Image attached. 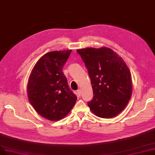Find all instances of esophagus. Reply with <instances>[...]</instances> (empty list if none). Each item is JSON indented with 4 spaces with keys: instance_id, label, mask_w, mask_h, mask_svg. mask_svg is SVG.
<instances>
[{
    "instance_id": "34e87169",
    "label": "esophagus",
    "mask_w": 155,
    "mask_h": 155,
    "mask_svg": "<svg viewBox=\"0 0 155 155\" xmlns=\"http://www.w3.org/2000/svg\"><path fill=\"white\" fill-rule=\"evenodd\" d=\"M77 93H78V95L79 96H81V90H78L77 91Z\"/></svg>"
}]
</instances>
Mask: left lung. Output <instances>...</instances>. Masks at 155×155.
I'll use <instances>...</instances> for the list:
<instances>
[{
    "label": "left lung",
    "mask_w": 155,
    "mask_h": 155,
    "mask_svg": "<svg viewBox=\"0 0 155 155\" xmlns=\"http://www.w3.org/2000/svg\"><path fill=\"white\" fill-rule=\"evenodd\" d=\"M92 84L93 99L87 103L94 115L112 118L127 105L132 93L131 73L124 60L107 47L78 49Z\"/></svg>",
    "instance_id": "left-lung-1"
}]
</instances>
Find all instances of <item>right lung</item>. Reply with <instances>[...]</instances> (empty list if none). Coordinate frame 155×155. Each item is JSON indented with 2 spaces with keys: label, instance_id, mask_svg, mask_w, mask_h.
I'll return each mask as SVG.
<instances>
[{
  "label": "right lung",
  "instance_id": "right-lung-1",
  "mask_svg": "<svg viewBox=\"0 0 155 155\" xmlns=\"http://www.w3.org/2000/svg\"><path fill=\"white\" fill-rule=\"evenodd\" d=\"M71 52V50H67L45 54L34 65L28 77V100L40 116L50 121L66 117L77 99L62 72Z\"/></svg>",
  "mask_w": 155,
  "mask_h": 155
}]
</instances>
